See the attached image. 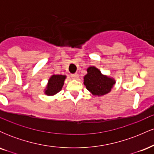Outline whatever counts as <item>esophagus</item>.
<instances>
[{"mask_svg": "<svg viewBox=\"0 0 154 154\" xmlns=\"http://www.w3.org/2000/svg\"><path fill=\"white\" fill-rule=\"evenodd\" d=\"M79 75L77 73H75V74H72V75H71V77L73 79H77V78H78Z\"/></svg>", "mask_w": 154, "mask_h": 154, "instance_id": "34e87169", "label": "esophagus"}]
</instances>
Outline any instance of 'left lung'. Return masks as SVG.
Instances as JSON below:
<instances>
[{
  "mask_svg": "<svg viewBox=\"0 0 154 154\" xmlns=\"http://www.w3.org/2000/svg\"><path fill=\"white\" fill-rule=\"evenodd\" d=\"M87 75L84 77V85L88 91L95 96H101L111 92L115 85V79L103 75L95 66L87 69Z\"/></svg>",
  "mask_w": 154,
  "mask_h": 154,
  "instance_id": "left-lung-1",
  "label": "left lung"
}]
</instances>
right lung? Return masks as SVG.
I'll use <instances>...</instances> for the list:
<instances>
[{"label":"right lung","mask_w":154,"mask_h":154,"mask_svg":"<svg viewBox=\"0 0 154 154\" xmlns=\"http://www.w3.org/2000/svg\"><path fill=\"white\" fill-rule=\"evenodd\" d=\"M66 78V75H53L48 81L46 88L44 90V93L50 96L57 94L62 89Z\"/></svg>","instance_id":"1"}]
</instances>
